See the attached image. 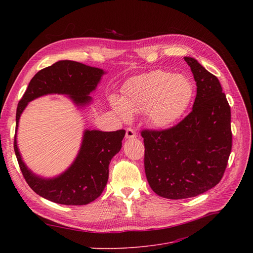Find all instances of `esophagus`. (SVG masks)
Returning <instances> with one entry per match:
<instances>
[{
  "instance_id": "34e87169",
  "label": "esophagus",
  "mask_w": 253,
  "mask_h": 253,
  "mask_svg": "<svg viewBox=\"0 0 253 253\" xmlns=\"http://www.w3.org/2000/svg\"><path fill=\"white\" fill-rule=\"evenodd\" d=\"M125 137L128 138V139L134 138V137H136V132L134 131V129H132L131 127H129V128L126 129V135H125Z\"/></svg>"
}]
</instances>
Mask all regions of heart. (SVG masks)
Returning <instances> with one entry per match:
<instances>
[{"instance_id": "1", "label": "heart", "mask_w": 253, "mask_h": 253, "mask_svg": "<svg viewBox=\"0 0 253 253\" xmlns=\"http://www.w3.org/2000/svg\"><path fill=\"white\" fill-rule=\"evenodd\" d=\"M194 95V86L183 75L157 70L132 78L122 89L121 100L111 98L115 112L124 119L145 113L156 128H167L182 117Z\"/></svg>"}]
</instances>
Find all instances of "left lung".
<instances>
[{
    "label": "left lung",
    "mask_w": 253,
    "mask_h": 253,
    "mask_svg": "<svg viewBox=\"0 0 253 253\" xmlns=\"http://www.w3.org/2000/svg\"><path fill=\"white\" fill-rule=\"evenodd\" d=\"M184 60L197 84L192 112L170 128L141 131L150 187L172 200L215 187L232 151L231 109L218 79L195 58Z\"/></svg>",
    "instance_id": "1"
}]
</instances>
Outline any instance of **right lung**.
Here are the masks:
<instances>
[{
	"instance_id": "1",
	"label": "right lung",
	"mask_w": 253,
	"mask_h": 253,
	"mask_svg": "<svg viewBox=\"0 0 253 253\" xmlns=\"http://www.w3.org/2000/svg\"><path fill=\"white\" fill-rule=\"evenodd\" d=\"M104 72L73 60H60L39 71L28 86L16 111V131L28 102L50 93L70 95L78 105L88 104ZM125 130H86L81 150L72 166L59 176L45 179L33 174L21 160L14 137V151L22 175L41 197L63 205H86L100 196L109 179L112 158L122 147Z\"/></svg>"
}]
</instances>
